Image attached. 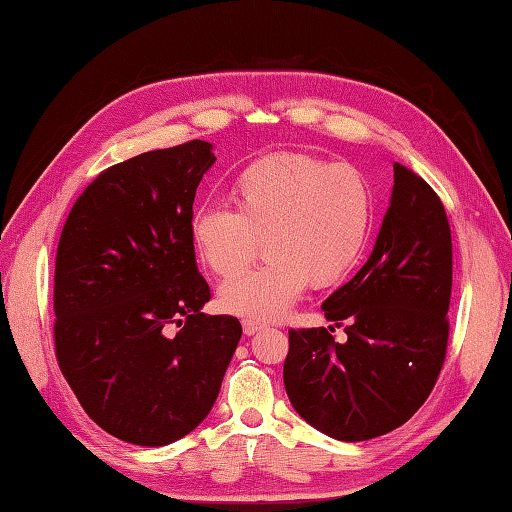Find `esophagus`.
Returning a JSON list of instances; mask_svg holds the SVG:
<instances>
[{"label":"esophagus","instance_id":"esophagus-1","mask_svg":"<svg viewBox=\"0 0 512 512\" xmlns=\"http://www.w3.org/2000/svg\"><path fill=\"white\" fill-rule=\"evenodd\" d=\"M242 328H244V334H246V336H253V334H257L259 330H262L264 325L259 323V321H253V319H244V321H242Z\"/></svg>","mask_w":512,"mask_h":512}]
</instances>
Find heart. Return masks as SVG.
I'll list each match as a JSON object with an SVG mask.
<instances>
[{
  "label": "heart",
  "mask_w": 512,
  "mask_h": 512,
  "mask_svg": "<svg viewBox=\"0 0 512 512\" xmlns=\"http://www.w3.org/2000/svg\"><path fill=\"white\" fill-rule=\"evenodd\" d=\"M235 211L204 204L191 213L189 239L198 262L228 277L265 239L269 262L226 279L220 306L270 321L295 306L308 284H339L363 257L372 231L369 182L347 162L281 151L250 162L231 182Z\"/></svg>",
  "instance_id": "heart-1"
}]
</instances>
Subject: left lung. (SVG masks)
Returning <instances> with one entry per match:
<instances>
[{
	"label": "left lung",
	"mask_w": 512,
	"mask_h": 512,
	"mask_svg": "<svg viewBox=\"0 0 512 512\" xmlns=\"http://www.w3.org/2000/svg\"><path fill=\"white\" fill-rule=\"evenodd\" d=\"M451 228L427 182L394 165V191L365 266L323 301L334 328L288 332L284 385L314 429L343 442L398 429L429 398L447 356Z\"/></svg>",
	"instance_id": "obj_1"
}]
</instances>
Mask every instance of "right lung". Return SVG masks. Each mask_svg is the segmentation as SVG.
Listing matches in <instances>:
<instances>
[{"instance_id": "right-lung-1", "label": "right lung", "mask_w": 512, "mask_h": 512, "mask_svg": "<svg viewBox=\"0 0 512 512\" xmlns=\"http://www.w3.org/2000/svg\"><path fill=\"white\" fill-rule=\"evenodd\" d=\"M213 145L191 140L105 169L61 231L54 350L85 413L114 438L165 447L209 416L242 336L204 314L189 239Z\"/></svg>"}]
</instances>
